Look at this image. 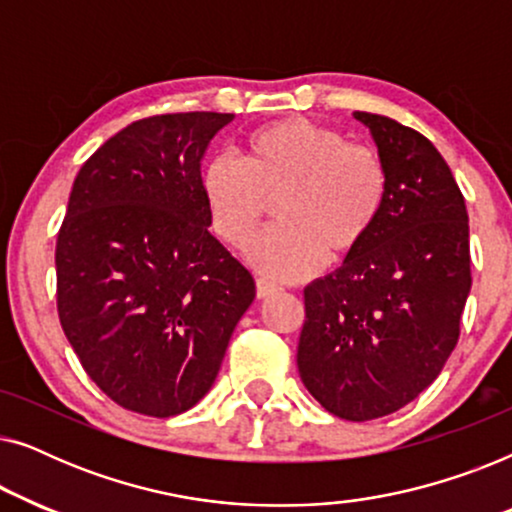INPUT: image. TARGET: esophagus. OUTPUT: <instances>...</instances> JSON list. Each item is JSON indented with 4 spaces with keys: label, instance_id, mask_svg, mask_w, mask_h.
Segmentation results:
<instances>
[{
    "label": "esophagus",
    "instance_id": "esophagus-1",
    "mask_svg": "<svg viewBox=\"0 0 512 512\" xmlns=\"http://www.w3.org/2000/svg\"><path fill=\"white\" fill-rule=\"evenodd\" d=\"M277 293H282V286L268 282V279H256V296L258 298H270V296H277Z\"/></svg>",
    "mask_w": 512,
    "mask_h": 512
}]
</instances>
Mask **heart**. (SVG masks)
Masks as SVG:
<instances>
[{"instance_id": "heart-1", "label": "heart", "mask_w": 512, "mask_h": 512, "mask_svg": "<svg viewBox=\"0 0 512 512\" xmlns=\"http://www.w3.org/2000/svg\"><path fill=\"white\" fill-rule=\"evenodd\" d=\"M202 195L214 233L233 249L251 240L275 202L279 223L254 242L249 261L265 277L291 282L324 261H347L368 242L387 207L389 172L370 146L284 118L244 139L242 163L209 160Z\"/></svg>"}]
</instances>
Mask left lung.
<instances>
[{"instance_id":"left-lung-1","label":"left lung","mask_w":512,"mask_h":512,"mask_svg":"<svg viewBox=\"0 0 512 512\" xmlns=\"http://www.w3.org/2000/svg\"><path fill=\"white\" fill-rule=\"evenodd\" d=\"M389 172L368 242L305 286L298 373L340 419L368 422L422 394L459 340L471 291L466 202L445 158L394 118L354 111Z\"/></svg>"}]
</instances>
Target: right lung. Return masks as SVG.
I'll list each match as a JSON object with an SVG mask.
<instances>
[{"mask_svg": "<svg viewBox=\"0 0 512 512\" xmlns=\"http://www.w3.org/2000/svg\"><path fill=\"white\" fill-rule=\"evenodd\" d=\"M233 114L130 123L76 174L55 244L58 314L90 380L125 410L174 417L212 389L251 272L209 233L202 156Z\"/></svg>", "mask_w": 512, "mask_h": 512, "instance_id": "obj_1", "label": "right lung"}]
</instances>
